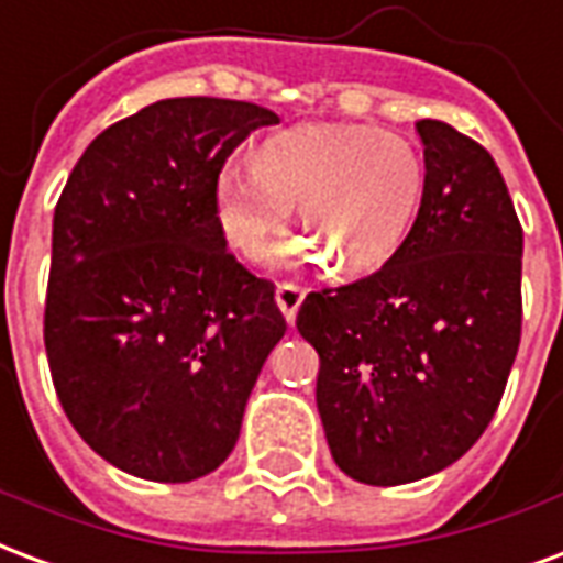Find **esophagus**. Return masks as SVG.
Segmentation results:
<instances>
[{
    "mask_svg": "<svg viewBox=\"0 0 563 563\" xmlns=\"http://www.w3.org/2000/svg\"><path fill=\"white\" fill-rule=\"evenodd\" d=\"M302 299H306V287L294 285V282H278L276 302L290 327H294V320H297V311L299 306H302Z\"/></svg>",
    "mask_w": 563,
    "mask_h": 563,
    "instance_id": "obj_1",
    "label": "esophagus"
}]
</instances>
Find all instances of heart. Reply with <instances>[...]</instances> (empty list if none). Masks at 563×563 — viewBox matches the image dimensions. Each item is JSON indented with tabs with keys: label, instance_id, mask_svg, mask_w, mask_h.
I'll list each match as a JSON object with an SVG mask.
<instances>
[{
	"label": "heart",
	"instance_id": "obj_1",
	"mask_svg": "<svg viewBox=\"0 0 563 563\" xmlns=\"http://www.w3.org/2000/svg\"><path fill=\"white\" fill-rule=\"evenodd\" d=\"M427 163L412 139L365 124H299L257 147V166L228 163L217 217L228 246L261 257L290 205L308 234L276 249L282 264L332 257L338 273L386 264L416 222Z\"/></svg>",
	"mask_w": 563,
	"mask_h": 563
}]
</instances>
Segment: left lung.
<instances>
[{
  "instance_id": "1",
  "label": "left lung",
  "mask_w": 563,
  "mask_h": 563,
  "mask_svg": "<svg viewBox=\"0 0 563 563\" xmlns=\"http://www.w3.org/2000/svg\"><path fill=\"white\" fill-rule=\"evenodd\" d=\"M427 189L386 264L302 299L317 409L338 468L371 487L427 477L475 445L522 335V225L475 139L416 124Z\"/></svg>"
}]
</instances>
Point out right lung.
<instances>
[{
    "label": "right lung",
    "mask_w": 563,
    "mask_h": 563,
    "mask_svg": "<svg viewBox=\"0 0 563 563\" xmlns=\"http://www.w3.org/2000/svg\"><path fill=\"white\" fill-rule=\"evenodd\" d=\"M278 124L264 106L172 97L106 126L53 217L44 344L58 404L126 475L184 484L225 463L285 335L276 285L225 249L217 180Z\"/></svg>",
    "instance_id": "obj_1"
}]
</instances>
